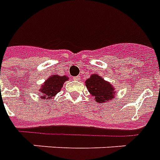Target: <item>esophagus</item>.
Segmentation results:
<instances>
[{"instance_id":"esophagus-1","label":"esophagus","mask_w":160,"mask_h":160,"mask_svg":"<svg viewBox=\"0 0 160 160\" xmlns=\"http://www.w3.org/2000/svg\"><path fill=\"white\" fill-rule=\"evenodd\" d=\"M74 79L75 80H77V81H78V80H80V77H79V76H78V77H75Z\"/></svg>"}]
</instances>
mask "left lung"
<instances>
[{"label": "left lung", "mask_w": 160, "mask_h": 160, "mask_svg": "<svg viewBox=\"0 0 160 160\" xmlns=\"http://www.w3.org/2000/svg\"><path fill=\"white\" fill-rule=\"evenodd\" d=\"M85 85L90 95L98 103L110 102L115 97V89L110 82L104 80L98 74H92L85 81Z\"/></svg>", "instance_id": "left-lung-1"}]
</instances>
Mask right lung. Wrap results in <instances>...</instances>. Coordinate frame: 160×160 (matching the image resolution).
Wrapping results in <instances>:
<instances>
[{
  "mask_svg": "<svg viewBox=\"0 0 160 160\" xmlns=\"http://www.w3.org/2000/svg\"><path fill=\"white\" fill-rule=\"evenodd\" d=\"M69 78L66 76H58L52 75L46 79L45 82L40 85L39 92L41 93L40 98L51 100L53 96H55L59 92L65 81H68Z\"/></svg>",
  "mask_w": 160,
  "mask_h": 160,
  "instance_id": "right-lung-1",
  "label": "right lung"
}]
</instances>
